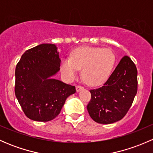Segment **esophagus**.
Here are the masks:
<instances>
[{
    "label": "esophagus",
    "instance_id": "34e87169",
    "mask_svg": "<svg viewBox=\"0 0 153 153\" xmlns=\"http://www.w3.org/2000/svg\"><path fill=\"white\" fill-rule=\"evenodd\" d=\"M82 89H84V87H83L82 86H80V85L76 86V91H77V92H79V91L82 90Z\"/></svg>",
    "mask_w": 153,
    "mask_h": 153
}]
</instances>
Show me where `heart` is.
<instances>
[{
  "label": "heart",
  "instance_id": "b5f03b06",
  "mask_svg": "<svg viewBox=\"0 0 153 153\" xmlns=\"http://www.w3.org/2000/svg\"><path fill=\"white\" fill-rule=\"evenodd\" d=\"M116 57L110 49L83 47L74 49L70 58L61 61V70L68 80H73L81 69L86 84L98 86L104 83L115 67Z\"/></svg>",
  "mask_w": 153,
  "mask_h": 153
}]
</instances>
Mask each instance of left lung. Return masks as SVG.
<instances>
[{
  "instance_id": "obj_1",
  "label": "left lung",
  "mask_w": 153,
  "mask_h": 153,
  "mask_svg": "<svg viewBox=\"0 0 153 153\" xmlns=\"http://www.w3.org/2000/svg\"><path fill=\"white\" fill-rule=\"evenodd\" d=\"M138 71L130 58H121L104 84L91 89L88 112L97 123L109 124L122 119L138 90Z\"/></svg>"
}]
</instances>
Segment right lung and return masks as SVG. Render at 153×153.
<instances>
[{"mask_svg": "<svg viewBox=\"0 0 153 153\" xmlns=\"http://www.w3.org/2000/svg\"><path fill=\"white\" fill-rule=\"evenodd\" d=\"M55 44H42L26 51L15 68V93L24 114L36 121H49L59 115L75 86L52 78L61 59Z\"/></svg>", "mask_w": 153, "mask_h": 153, "instance_id": "1", "label": "right lung"}]
</instances>
